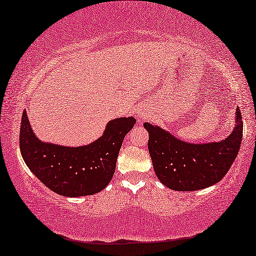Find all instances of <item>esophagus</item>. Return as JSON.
<instances>
[{
  "mask_svg": "<svg viewBox=\"0 0 256 256\" xmlns=\"http://www.w3.org/2000/svg\"><path fill=\"white\" fill-rule=\"evenodd\" d=\"M140 118H143V116H140Z\"/></svg>",
  "mask_w": 256,
  "mask_h": 256,
  "instance_id": "esophagus-1",
  "label": "esophagus"
}]
</instances>
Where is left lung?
<instances>
[{"label":"left lung","mask_w":256,"mask_h":256,"mask_svg":"<svg viewBox=\"0 0 256 256\" xmlns=\"http://www.w3.org/2000/svg\"><path fill=\"white\" fill-rule=\"evenodd\" d=\"M240 110L236 127L221 142L191 144L176 138L164 129L145 122L148 132V152L160 182L176 191H194L221 180L238 154L242 138Z\"/></svg>","instance_id":"obj_1"}]
</instances>
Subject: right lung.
<instances>
[{"instance_id":"1","label":"right lung","mask_w":256,"mask_h":256,"mask_svg":"<svg viewBox=\"0 0 256 256\" xmlns=\"http://www.w3.org/2000/svg\"><path fill=\"white\" fill-rule=\"evenodd\" d=\"M135 122L132 116L112 120L94 143L66 148L38 140L24 111L19 146L27 166L50 190L65 196H89L110 183L124 136Z\"/></svg>"}]
</instances>
